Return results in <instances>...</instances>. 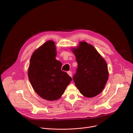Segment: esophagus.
<instances>
[{
    "label": "esophagus",
    "mask_w": 133,
    "mask_h": 133,
    "mask_svg": "<svg viewBox=\"0 0 133 133\" xmlns=\"http://www.w3.org/2000/svg\"><path fill=\"white\" fill-rule=\"evenodd\" d=\"M67 74H68V75L69 76L71 77L72 76V72L71 71H69L67 72Z\"/></svg>",
    "instance_id": "1"
}]
</instances>
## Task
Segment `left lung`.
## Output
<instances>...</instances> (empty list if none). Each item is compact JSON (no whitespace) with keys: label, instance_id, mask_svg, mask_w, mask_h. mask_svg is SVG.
I'll return each mask as SVG.
<instances>
[{"label":"left lung","instance_id":"left-lung-1","mask_svg":"<svg viewBox=\"0 0 133 133\" xmlns=\"http://www.w3.org/2000/svg\"><path fill=\"white\" fill-rule=\"evenodd\" d=\"M78 66L73 81L80 92L90 98L97 96L105 87L108 78L107 64L91 45L81 42L72 50Z\"/></svg>","mask_w":133,"mask_h":133}]
</instances>
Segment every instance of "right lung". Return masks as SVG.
<instances>
[{
    "instance_id": "add662e5",
    "label": "right lung",
    "mask_w": 133,
    "mask_h": 133,
    "mask_svg": "<svg viewBox=\"0 0 133 133\" xmlns=\"http://www.w3.org/2000/svg\"><path fill=\"white\" fill-rule=\"evenodd\" d=\"M56 56L54 42L47 41L34 51L28 68V78L34 90L48 101L61 98L72 80L61 70L62 63L55 59Z\"/></svg>"
}]
</instances>
